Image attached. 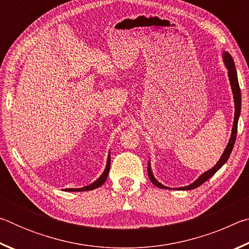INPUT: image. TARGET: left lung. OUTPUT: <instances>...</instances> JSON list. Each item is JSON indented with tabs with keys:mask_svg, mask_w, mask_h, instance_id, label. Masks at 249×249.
<instances>
[{
	"mask_svg": "<svg viewBox=\"0 0 249 249\" xmlns=\"http://www.w3.org/2000/svg\"><path fill=\"white\" fill-rule=\"evenodd\" d=\"M223 61H224V65L227 69V73H229V79L231 82V92H233V98H234V104H235V114H234V123H233V128H231V138L229 141V144H227L226 148L224 150V153L222 154L220 160H218L217 163L214 166L212 169H210L208 171H205L204 174H202L199 178H197L195 182H192L191 184L187 185V187H180V188H175L177 190H192V189H196L197 187H200L202 183H204L206 180H209L211 177H212L215 172L222 168V166L227 161L230 155L233 150V147L236 141V134H237V124H238V119L239 115H241V107H242V96H241V89H239V84H238V79H237V72H236V68H235V64L233 58H231V54L224 52L223 53ZM148 177L151 182H153L156 187L161 188V189H170L169 187H166V185L161 184L158 182L157 179L155 178L153 172H151V168H150V161H148Z\"/></svg>",
	"mask_w": 249,
	"mask_h": 249,
	"instance_id": "1",
	"label": "left lung"
}]
</instances>
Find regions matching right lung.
Segmentation results:
<instances>
[{"mask_svg": "<svg viewBox=\"0 0 249 249\" xmlns=\"http://www.w3.org/2000/svg\"><path fill=\"white\" fill-rule=\"evenodd\" d=\"M109 168H111V156H107V166H105V169L103 171V174L99 177V179H96L94 182H92L91 184L87 185V187H83V188H77V189H66V191H69V192H79V191H89V190H93V189H96L102 185L105 180L107 178V175H108V171H109Z\"/></svg>", "mask_w": 249, "mask_h": 249, "instance_id": "add662e5", "label": "right lung"}]
</instances>
